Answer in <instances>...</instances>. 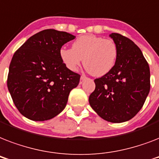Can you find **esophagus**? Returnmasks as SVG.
<instances>
[{
    "label": "esophagus",
    "mask_w": 159,
    "mask_h": 159,
    "mask_svg": "<svg viewBox=\"0 0 159 159\" xmlns=\"http://www.w3.org/2000/svg\"><path fill=\"white\" fill-rule=\"evenodd\" d=\"M86 78H87V77H86V76H84V75H82V76H81V78H80V79H81V81H80V83H82V82H83L85 79H86Z\"/></svg>",
    "instance_id": "obj_1"
}]
</instances>
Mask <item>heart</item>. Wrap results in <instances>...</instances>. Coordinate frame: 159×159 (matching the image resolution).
Masks as SVG:
<instances>
[{"instance_id": "b5f03b06", "label": "heart", "mask_w": 159, "mask_h": 159, "mask_svg": "<svg viewBox=\"0 0 159 159\" xmlns=\"http://www.w3.org/2000/svg\"><path fill=\"white\" fill-rule=\"evenodd\" d=\"M118 50L116 43L93 34L80 36L72 43V48H62L60 58L67 68L76 72L82 64L95 77H102L114 67Z\"/></svg>"}]
</instances>
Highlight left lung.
<instances>
[{
	"label": "left lung",
	"mask_w": 159,
	"mask_h": 159,
	"mask_svg": "<svg viewBox=\"0 0 159 159\" xmlns=\"http://www.w3.org/2000/svg\"><path fill=\"white\" fill-rule=\"evenodd\" d=\"M118 50L112 69L94 80L89 103L100 117L112 123L125 122L143 107L150 90V71L142 51L120 34H110Z\"/></svg>",
	"instance_id": "1"
}]
</instances>
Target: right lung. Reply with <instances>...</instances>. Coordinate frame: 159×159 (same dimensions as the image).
I'll return each instance as SVG.
<instances>
[{
  "mask_svg": "<svg viewBox=\"0 0 159 159\" xmlns=\"http://www.w3.org/2000/svg\"><path fill=\"white\" fill-rule=\"evenodd\" d=\"M75 38L67 32L44 30L29 38L13 55L7 87L14 104L25 117L44 121L63 111L80 75L67 68L59 51Z\"/></svg>",
  "mask_w": 159,
  "mask_h": 159,
  "instance_id": "right-lung-1",
  "label": "right lung"
}]
</instances>
